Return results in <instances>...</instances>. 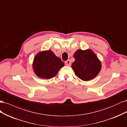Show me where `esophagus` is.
<instances>
[{
	"mask_svg": "<svg viewBox=\"0 0 127 127\" xmlns=\"http://www.w3.org/2000/svg\"><path fill=\"white\" fill-rule=\"evenodd\" d=\"M65 64H66V65H68V66H70L71 64V61L69 60H67L66 61H65Z\"/></svg>",
	"mask_w": 127,
	"mask_h": 127,
	"instance_id": "obj_1",
	"label": "esophagus"
}]
</instances>
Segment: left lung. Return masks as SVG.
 <instances>
[{
	"label": "left lung",
	"mask_w": 127,
	"mask_h": 127,
	"mask_svg": "<svg viewBox=\"0 0 127 127\" xmlns=\"http://www.w3.org/2000/svg\"><path fill=\"white\" fill-rule=\"evenodd\" d=\"M73 56L75 61L72 67L79 79L84 81H90L99 74L101 68V62L90 49L77 50Z\"/></svg>",
	"instance_id": "1"
}]
</instances>
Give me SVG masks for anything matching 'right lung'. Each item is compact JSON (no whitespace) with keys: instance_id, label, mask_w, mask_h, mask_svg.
Returning <instances> with one entry per match:
<instances>
[{"instance_id":"right-lung-1","label":"right lung","mask_w":127,"mask_h":127,"mask_svg":"<svg viewBox=\"0 0 127 127\" xmlns=\"http://www.w3.org/2000/svg\"><path fill=\"white\" fill-rule=\"evenodd\" d=\"M64 64L51 50L38 53L34 59L32 67L36 75L42 79H49L54 77Z\"/></svg>"}]
</instances>
